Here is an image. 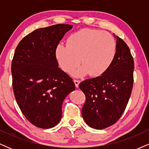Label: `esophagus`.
Instances as JSON below:
<instances>
[{
  "instance_id": "34e87169",
  "label": "esophagus",
  "mask_w": 149,
  "mask_h": 149,
  "mask_svg": "<svg viewBox=\"0 0 149 149\" xmlns=\"http://www.w3.org/2000/svg\"><path fill=\"white\" fill-rule=\"evenodd\" d=\"M73 81H74L75 85H76V88H78V86H79V84H80V80H73Z\"/></svg>"
}]
</instances>
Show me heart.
<instances>
[{"label": "heart", "mask_w": 149, "mask_h": 149, "mask_svg": "<svg viewBox=\"0 0 149 149\" xmlns=\"http://www.w3.org/2000/svg\"><path fill=\"white\" fill-rule=\"evenodd\" d=\"M116 54V42L110 33L100 30L83 29L71 34L67 45L59 43L55 57L61 69L70 73L80 62L72 75L92 77L103 75L111 66Z\"/></svg>", "instance_id": "obj_1"}]
</instances>
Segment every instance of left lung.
I'll list each match as a JSON object with an SVG mask.
<instances>
[{
    "instance_id": "1",
    "label": "left lung",
    "mask_w": 149,
    "mask_h": 149,
    "mask_svg": "<svg viewBox=\"0 0 149 149\" xmlns=\"http://www.w3.org/2000/svg\"><path fill=\"white\" fill-rule=\"evenodd\" d=\"M116 38V54L110 68L102 76L79 84L86 97L82 116L85 123L94 129H104L118 120L132 90L133 57L123 40L118 36Z\"/></svg>"
}]
</instances>
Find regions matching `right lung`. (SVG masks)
I'll list each match as a JSON object with an SVG mask.
<instances>
[{"label":"right lung","mask_w":149,"mask_h":149,"mask_svg":"<svg viewBox=\"0 0 149 149\" xmlns=\"http://www.w3.org/2000/svg\"><path fill=\"white\" fill-rule=\"evenodd\" d=\"M72 27L59 24L38 29L15 49L11 67L15 99L26 118L38 127L59 123L65 97L76 88L55 57L56 47Z\"/></svg>","instance_id":"1"}]
</instances>
